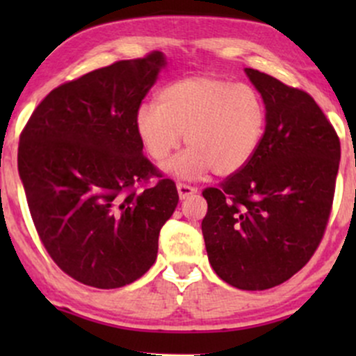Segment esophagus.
Here are the masks:
<instances>
[{
    "mask_svg": "<svg viewBox=\"0 0 356 356\" xmlns=\"http://www.w3.org/2000/svg\"><path fill=\"white\" fill-rule=\"evenodd\" d=\"M177 192H179V197L187 199V197H189V195L195 194V192H197V187L189 186V184H184V182H177Z\"/></svg>",
    "mask_w": 356,
    "mask_h": 356,
    "instance_id": "34e87169",
    "label": "esophagus"
}]
</instances>
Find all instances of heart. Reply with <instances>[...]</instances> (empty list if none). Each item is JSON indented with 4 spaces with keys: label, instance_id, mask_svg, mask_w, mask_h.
I'll list each match as a JSON object with an SVG mask.
<instances>
[{
    "label": "heart",
    "instance_id": "heart-1",
    "mask_svg": "<svg viewBox=\"0 0 356 356\" xmlns=\"http://www.w3.org/2000/svg\"><path fill=\"white\" fill-rule=\"evenodd\" d=\"M266 120V104L252 85L195 75L165 85L157 105H140L136 130L159 164L179 149L186 134L189 147L169 169L179 177L195 179L211 170L229 175L246 167L263 142Z\"/></svg>",
    "mask_w": 356,
    "mask_h": 356
}]
</instances>
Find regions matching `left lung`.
I'll use <instances>...</instances> for the list:
<instances>
[{"label":"left lung","mask_w":356,"mask_h":356,"mask_svg":"<svg viewBox=\"0 0 356 356\" xmlns=\"http://www.w3.org/2000/svg\"><path fill=\"white\" fill-rule=\"evenodd\" d=\"M268 110L249 164L202 191V236L212 269L246 291L296 275L320 246L333 206L340 138L305 90L246 68Z\"/></svg>","instance_id":"left-lung-1"}]
</instances>
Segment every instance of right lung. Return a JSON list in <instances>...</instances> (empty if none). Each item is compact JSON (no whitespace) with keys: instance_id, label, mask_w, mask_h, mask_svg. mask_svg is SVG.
I'll use <instances>...</instances> for the list:
<instances>
[{"instance_id":"1","label":"right lung","mask_w":356,"mask_h":356,"mask_svg":"<svg viewBox=\"0 0 356 356\" xmlns=\"http://www.w3.org/2000/svg\"><path fill=\"white\" fill-rule=\"evenodd\" d=\"M164 67V53L150 51L67 81L19 136L18 170L40 241L61 271L87 286L122 288L144 276L179 202L136 130Z\"/></svg>"}]
</instances>
